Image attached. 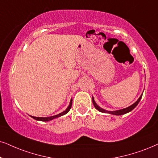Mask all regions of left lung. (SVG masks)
<instances>
[{
    "mask_svg": "<svg viewBox=\"0 0 158 158\" xmlns=\"http://www.w3.org/2000/svg\"><path fill=\"white\" fill-rule=\"evenodd\" d=\"M141 97H142V94L141 95V96L139 97V98L135 102L132 104L131 106H130L127 107V108H125V109H119V110H117V111H107V110H105V109H102L101 107H100L96 103H95V100H94V98L93 96L92 98V100H93V103L94 105V106H95V109H97V110H98L99 111H101V112L102 113H106V114H113V115H123V114H127L130 112V111H131L133 110V109H134L135 107H136V106L139 104V101H141Z\"/></svg>",
    "mask_w": 158,
    "mask_h": 158,
    "instance_id": "obj_1",
    "label": "left lung"
}]
</instances>
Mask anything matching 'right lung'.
I'll list each match as a JSON object with an SVG mask.
<instances>
[{"label":"right lung","mask_w":158,"mask_h":158,"mask_svg":"<svg viewBox=\"0 0 158 158\" xmlns=\"http://www.w3.org/2000/svg\"><path fill=\"white\" fill-rule=\"evenodd\" d=\"M71 106H72V99H71V101H70V103H69V106L67 107V109H65L64 111H63V112L58 114L51 116V117H33V116H31V117H32V118H33L34 119H35V120L42 121V122L51 121V120H52V119H54L58 118V117H61V116H63V115L66 114L70 111V109H71Z\"/></svg>","instance_id":"right-lung-1"}]
</instances>
